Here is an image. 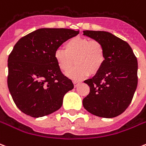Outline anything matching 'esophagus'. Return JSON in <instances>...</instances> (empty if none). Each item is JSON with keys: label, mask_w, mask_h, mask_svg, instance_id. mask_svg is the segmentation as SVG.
<instances>
[{"label": "esophagus", "mask_w": 146, "mask_h": 146, "mask_svg": "<svg viewBox=\"0 0 146 146\" xmlns=\"http://www.w3.org/2000/svg\"><path fill=\"white\" fill-rule=\"evenodd\" d=\"M81 82H80V81H73V84H74V86H75V87H76Z\"/></svg>", "instance_id": "34e87169"}]
</instances>
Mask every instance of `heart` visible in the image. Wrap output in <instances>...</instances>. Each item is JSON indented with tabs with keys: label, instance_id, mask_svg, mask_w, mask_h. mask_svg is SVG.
Here are the masks:
<instances>
[{
	"label": "heart",
	"instance_id": "1",
	"mask_svg": "<svg viewBox=\"0 0 146 146\" xmlns=\"http://www.w3.org/2000/svg\"><path fill=\"white\" fill-rule=\"evenodd\" d=\"M54 59L63 73L68 72L67 76L72 80H81L101 70L106 60L105 49L100 41L76 36L64 43V50L56 49Z\"/></svg>",
	"mask_w": 146,
	"mask_h": 146
}]
</instances>
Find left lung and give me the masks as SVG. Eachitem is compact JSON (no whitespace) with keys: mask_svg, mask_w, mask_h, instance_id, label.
<instances>
[{"mask_svg":"<svg viewBox=\"0 0 146 146\" xmlns=\"http://www.w3.org/2000/svg\"><path fill=\"white\" fill-rule=\"evenodd\" d=\"M83 35L100 41L106 53L101 70L84 81L90 92L83 107L99 117H115L129 106L137 87V59L129 43L111 33L84 31Z\"/></svg>","mask_w":146,"mask_h":146,"instance_id":"1","label":"left lung"}]
</instances>
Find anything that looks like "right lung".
Returning a JSON list of instances; mask_svg holds the SVG:
<instances>
[{
  "mask_svg": "<svg viewBox=\"0 0 146 146\" xmlns=\"http://www.w3.org/2000/svg\"><path fill=\"white\" fill-rule=\"evenodd\" d=\"M80 31L65 28H40L23 36L8 57L7 86L19 110L34 118L58 110L63 96L74 86L63 75L54 52Z\"/></svg>",
  "mask_w": 146,
  "mask_h": 146,
  "instance_id": "right-lung-1",
  "label": "right lung"
}]
</instances>
